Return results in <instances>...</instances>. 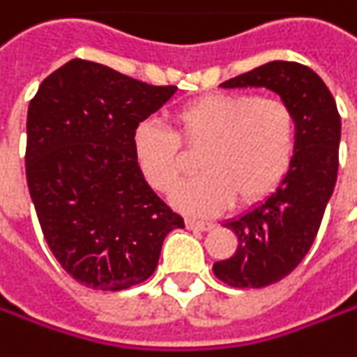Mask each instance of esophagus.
Here are the masks:
<instances>
[{"label":"esophagus","instance_id":"34e87169","mask_svg":"<svg viewBox=\"0 0 357 357\" xmlns=\"http://www.w3.org/2000/svg\"><path fill=\"white\" fill-rule=\"evenodd\" d=\"M187 223L188 229H192V231H211L215 225L208 223V221H199V219H187L185 221Z\"/></svg>","mask_w":357,"mask_h":357}]
</instances>
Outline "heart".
I'll list each match as a JSON object with an SVG mask.
<instances>
[{
    "mask_svg": "<svg viewBox=\"0 0 357 357\" xmlns=\"http://www.w3.org/2000/svg\"><path fill=\"white\" fill-rule=\"evenodd\" d=\"M174 134L146 120L132 134L136 165L158 192H170L183 176L181 144L201 149V174L172 195L188 215H217L237 199L253 205L273 192L294 160L297 118L281 98L251 92H217L174 112Z\"/></svg>",
    "mask_w": 357,
    "mask_h": 357,
    "instance_id": "obj_1",
    "label": "heart"
}]
</instances>
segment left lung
Wrapping results in <instances>:
<instances>
[{
  "instance_id": "1",
  "label": "left lung",
  "mask_w": 357,
  "mask_h": 357,
  "mask_svg": "<svg viewBox=\"0 0 357 357\" xmlns=\"http://www.w3.org/2000/svg\"><path fill=\"white\" fill-rule=\"evenodd\" d=\"M221 86L267 88L297 118V146L287 174L265 201L225 223L239 245L233 257L213 265L227 285L259 289L289 275L312 247L337 178L342 118L328 86L303 63H263Z\"/></svg>"
}]
</instances>
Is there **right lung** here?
<instances>
[{
    "mask_svg": "<svg viewBox=\"0 0 357 357\" xmlns=\"http://www.w3.org/2000/svg\"><path fill=\"white\" fill-rule=\"evenodd\" d=\"M176 86L70 60L27 108L26 176L47 247L78 283L120 291L154 273L162 241L185 221L144 181L134 128Z\"/></svg>",
    "mask_w": 357,
    "mask_h": 357,
    "instance_id": "add662e5",
    "label": "right lung"
}]
</instances>
